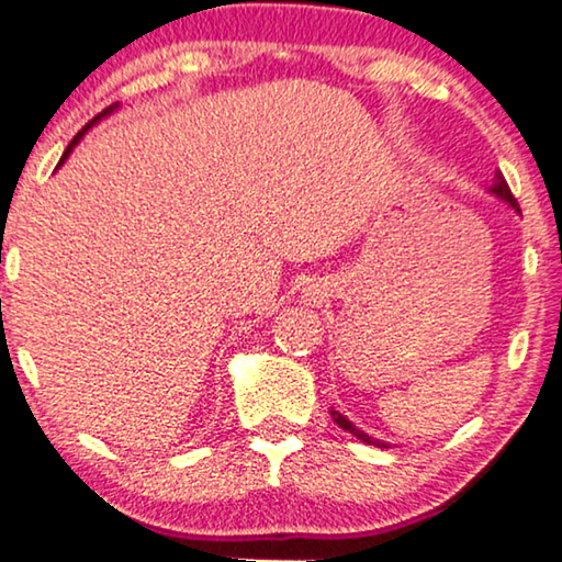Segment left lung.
<instances>
[{"label":"left lung","instance_id":"8db88e82","mask_svg":"<svg viewBox=\"0 0 562 562\" xmlns=\"http://www.w3.org/2000/svg\"><path fill=\"white\" fill-rule=\"evenodd\" d=\"M488 193H494L496 199H502V201H507L512 209H515L517 213H521L519 211V203H517V199L515 195H512V191H509V186H507V180H504V176L499 170H496V176H494V183H492V188H488ZM330 417H334V423L338 425V428H344L346 432H351L353 438H359L361 442H367V446H376V448H386V442H382V440H374V438H369L367 432L363 430H359L357 425H353L349 417H344L341 413H336L334 407H330Z\"/></svg>","mask_w":562,"mask_h":562}]
</instances>
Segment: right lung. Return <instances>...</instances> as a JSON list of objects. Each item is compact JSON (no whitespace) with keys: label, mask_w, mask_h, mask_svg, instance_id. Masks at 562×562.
I'll return each mask as SVG.
<instances>
[{"label":"right lung","mask_w":562,"mask_h":562,"mask_svg":"<svg viewBox=\"0 0 562 562\" xmlns=\"http://www.w3.org/2000/svg\"><path fill=\"white\" fill-rule=\"evenodd\" d=\"M112 112H114V106H109V109H104V112H101V114L97 116V120H93V122H89V124H86V126H83V130H81V132H78L74 139H70V145L66 147V153H63V157H60V162H58V165H63V162H66V157L70 155V149H74V147L78 145V139H81V137H83V134H86V130H89V126H91V124H97V122L101 120V116H106V114H112Z\"/></svg>","instance_id":"1"}]
</instances>
